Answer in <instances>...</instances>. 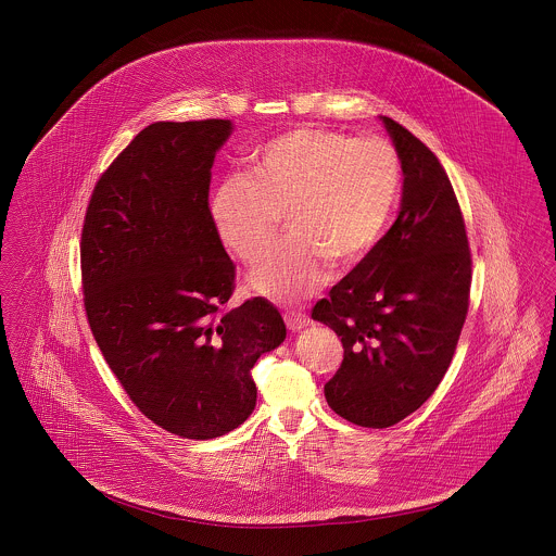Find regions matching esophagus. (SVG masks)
Segmentation results:
<instances>
[{
	"label": "esophagus",
	"instance_id": "1",
	"mask_svg": "<svg viewBox=\"0 0 556 556\" xmlns=\"http://www.w3.org/2000/svg\"><path fill=\"white\" fill-rule=\"evenodd\" d=\"M286 325H288V329L290 331H300V329H304L306 327V315L304 313H300V311H290V313H286Z\"/></svg>",
	"mask_w": 556,
	"mask_h": 556
}]
</instances>
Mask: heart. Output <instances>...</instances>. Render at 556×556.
Returning a JSON list of instances; mask_svg holds the SVG:
<instances>
[{
  "mask_svg": "<svg viewBox=\"0 0 556 556\" xmlns=\"http://www.w3.org/2000/svg\"><path fill=\"white\" fill-rule=\"evenodd\" d=\"M400 159L381 137L302 127L261 146L250 177L212 187L208 216L218 239L243 263H258L286 211L291 233L252 273V288L273 300L317 291L331 261L356 265L383 238L400 191Z\"/></svg>",
  "mask_w": 556,
  "mask_h": 556,
  "instance_id": "obj_1",
  "label": "heart"
}]
</instances>
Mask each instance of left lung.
I'll list each match as a JSON object with an SVG mask.
<instances>
[{"mask_svg": "<svg viewBox=\"0 0 556 556\" xmlns=\"http://www.w3.org/2000/svg\"><path fill=\"white\" fill-rule=\"evenodd\" d=\"M379 118L404 175L396 223L313 308L344 345L342 367L325 383L327 404L372 429L400 424L435 392L471 290L469 241L446 170L413 132Z\"/></svg>", "mask_w": 556, "mask_h": 556, "instance_id": "8db88e82", "label": "left lung"}]
</instances>
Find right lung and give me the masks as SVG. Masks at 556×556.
<instances>
[{"label":"right lung","mask_w":556,"mask_h":556,"mask_svg":"<svg viewBox=\"0 0 556 556\" xmlns=\"http://www.w3.org/2000/svg\"><path fill=\"white\" fill-rule=\"evenodd\" d=\"M231 132L220 118L146 127L100 177L80 236L85 311L108 367L150 421L187 440L252 415L250 370L286 340L265 298L223 308L236 266L208 189Z\"/></svg>","instance_id":"obj_1"}]
</instances>
